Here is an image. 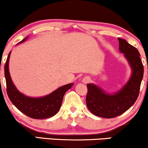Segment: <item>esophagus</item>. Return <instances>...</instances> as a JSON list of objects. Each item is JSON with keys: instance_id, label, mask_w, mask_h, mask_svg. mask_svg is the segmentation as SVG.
I'll use <instances>...</instances> for the list:
<instances>
[{"instance_id": "obj_1", "label": "esophagus", "mask_w": 148, "mask_h": 148, "mask_svg": "<svg viewBox=\"0 0 148 148\" xmlns=\"http://www.w3.org/2000/svg\"><path fill=\"white\" fill-rule=\"evenodd\" d=\"M90 81H91V79H90L89 77H88V76H85L84 79H83V83H89V82H90Z\"/></svg>"}]
</instances>
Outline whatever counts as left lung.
<instances>
[{"label":"left lung","instance_id":"left-lung-1","mask_svg":"<svg viewBox=\"0 0 148 148\" xmlns=\"http://www.w3.org/2000/svg\"><path fill=\"white\" fill-rule=\"evenodd\" d=\"M119 50L125 54L132 69V75L122 90L114 95L107 94L99 87L88 84L87 107L93 114L112 119L122 114L132 106L138 97L143 77V65L139 51L124 39L118 38Z\"/></svg>","mask_w":148,"mask_h":148}]
</instances>
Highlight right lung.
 <instances>
[{
  "mask_svg": "<svg viewBox=\"0 0 148 148\" xmlns=\"http://www.w3.org/2000/svg\"><path fill=\"white\" fill-rule=\"evenodd\" d=\"M25 39L22 40L23 42ZM9 54L5 65V76L6 80L7 94L9 99L18 110L30 118L35 119H47L53 116L58 112L61 106L65 94L73 85L69 83L60 87L52 93L42 98H31L23 95L14 86L9 72Z\"/></svg>",
  "mask_w": 148,
  "mask_h": 148,
  "instance_id": "1",
  "label": "right lung"
}]
</instances>
